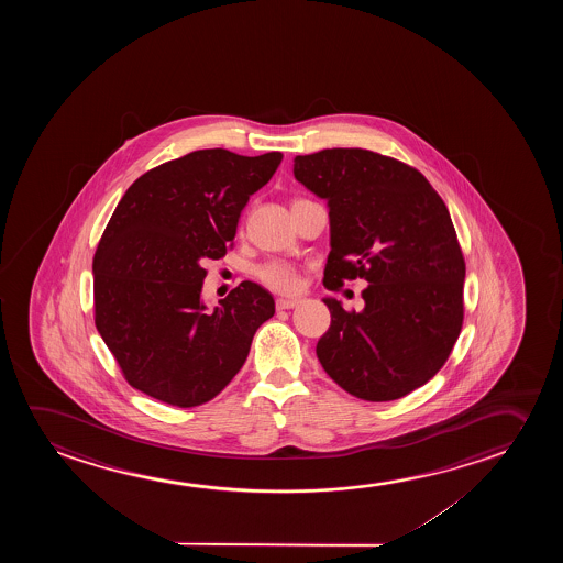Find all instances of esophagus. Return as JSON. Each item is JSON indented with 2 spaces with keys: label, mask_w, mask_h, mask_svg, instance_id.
Here are the masks:
<instances>
[{
  "label": "esophagus",
  "mask_w": 563,
  "mask_h": 563,
  "mask_svg": "<svg viewBox=\"0 0 563 563\" xmlns=\"http://www.w3.org/2000/svg\"><path fill=\"white\" fill-rule=\"evenodd\" d=\"M300 300H296V298H278L277 309H294Z\"/></svg>",
  "instance_id": "34e87169"
}]
</instances>
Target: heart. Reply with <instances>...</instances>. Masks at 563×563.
I'll use <instances>...</instances> for the list:
<instances>
[{"label": "heart", "instance_id": "obj_1", "mask_svg": "<svg viewBox=\"0 0 563 563\" xmlns=\"http://www.w3.org/2000/svg\"><path fill=\"white\" fill-rule=\"evenodd\" d=\"M255 275L263 285L275 292H296L300 288V271L290 263L278 262V260L263 263L255 271Z\"/></svg>", "mask_w": 563, "mask_h": 563}]
</instances>
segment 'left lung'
<instances>
[{
    "label": "left lung",
    "instance_id": "8db88e82",
    "mask_svg": "<svg viewBox=\"0 0 563 563\" xmlns=\"http://www.w3.org/2000/svg\"><path fill=\"white\" fill-rule=\"evenodd\" d=\"M294 177L329 203L324 288L369 285L362 311L324 298L317 357L355 398L398 400L439 373L462 331L465 262L446 203L419 170L360 147L296 155Z\"/></svg>",
    "mask_w": 563,
    "mask_h": 563
}]
</instances>
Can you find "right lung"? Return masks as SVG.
Segmentation results:
<instances>
[{
    "label": "right lung",
    "instance_id": "obj_1",
    "mask_svg": "<svg viewBox=\"0 0 563 563\" xmlns=\"http://www.w3.org/2000/svg\"><path fill=\"white\" fill-rule=\"evenodd\" d=\"M280 162V152L198 150L147 170L124 192L93 255V321L132 388L194 408L246 362L275 300L244 280L208 309L201 265L227 254L242 209Z\"/></svg>",
    "mask_w": 563,
    "mask_h": 563
}]
</instances>
